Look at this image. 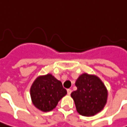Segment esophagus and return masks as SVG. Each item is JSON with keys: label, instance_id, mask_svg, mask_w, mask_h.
<instances>
[{"label": "esophagus", "instance_id": "obj_1", "mask_svg": "<svg viewBox=\"0 0 127 127\" xmlns=\"http://www.w3.org/2000/svg\"><path fill=\"white\" fill-rule=\"evenodd\" d=\"M67 94L68 95H70L71 94V93H72V89H69L67 90Z\"/></svg>", "mask_w": 127, "mask_h": 127}]
</instances>
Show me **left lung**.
<instances>
[{"mask_svg": "<svg viewBox=\"0 0 127 127\" xmlns=\"http://www.w3.org/2000/svg\"><path fill=\"white\" fill-rule=\"evenodd\" d=\"M77 91L71 94L77 112L83 116H94L107 103V91L98 77L83 74L77 79Z\"/></svg>", "mask_w": 127, "mask_h": 127, "instance_id": "left-lung-1", "label": "left lung"}]
</instances>
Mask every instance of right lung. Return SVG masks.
Instances as JSON below:
<instances>
[{
    "mask_svg": "<svg viewBox=\"0 0 127 127\" xmlns=\"http://www.w3.org/2000/svg\"><path fill=\"white\" fill-rule=\"evenodd\" d=\"M33 104L43 112L54 109L58 101L67 94L62 82L52 74L38 77L34 81L30 89Z\"/></svg>",
    "mask_w": 127,
    "mask_h": 127,
    "instance_id": "obj_1",
    "label": "right lung"
}]
</instances>
